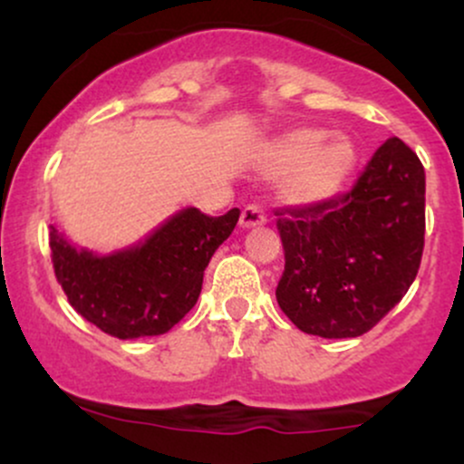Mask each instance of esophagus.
<instances>
[{"mask_svg": "<svg viewBox=\"0 0 464 464\" xmlns=\"http://www.w3.org/2000/svg\"><path fill=\"white\" fill-rule=\"evenodd\" d=\"M266 222V218L262 214V209L255 205L246 207V209L242 211V216H239V227L242 228H255V227H262Z\"/></svg>", "mask_w": 464, "mask_h": 464, "instance_id": "34e87169", "label": "esophagus"}]
</instances>
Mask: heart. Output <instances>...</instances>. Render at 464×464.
Listing matches in <instances>:
<instances>
[{
	"label": "heart",
	"instance_id": "b5f03b06",
	"mask_svg": "<svg viewBox=\"0 0 464 464\" xmlns=\"http://www.w3.org/2000/svg\"><path fill=\"white\" fill-rule=\"evenodd\" d=\"M259 163L268 177H279V198L292 207L321 205L332 198L355 163L349 137H323L318 129H295L262 148Z\"/></svg>",
	"mask_w": 464,
	"mask_h": 464
}]
</instances>
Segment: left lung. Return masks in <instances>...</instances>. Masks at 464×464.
<instances>
[{"label":"left lung","mask_w":464,"mask_h":464,"mask_svg":"<svg viewBox=\"0 0 464 464\" xmlns=\"http://www.w3.org/2000/svg\"><path fill=\"white\" fill-rule=\"evenodd\" d=\"M276 216L285 250L279 307L305 334L358 338L403 299L419 273L425 169L391 137L347 194Z\"/></svg>","instance_id":"obj_1"}]
</instances>
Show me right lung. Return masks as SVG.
Returning a JSON list of instances; mask_svg holds the SVG:
<instances>
[{
    "label": "right lung",
    "instance_id": "obj_1",
    "mask_svg": "<svg viewBox=\"0 0 464 464\" xmlns=\"http://www.w3.org/2000/svg\"><path fill=\"white\" fill-rule=\"evenodd\" d=\"M239 209L205 216L185 207L140 242L113 253L76 246L50 225L58 284L80 316L120 340L161 335L196 305L211 255L237 225Z\"/></svg>",
    "mask_w": 464,
    "mask_h": 464
}]
</instances>
